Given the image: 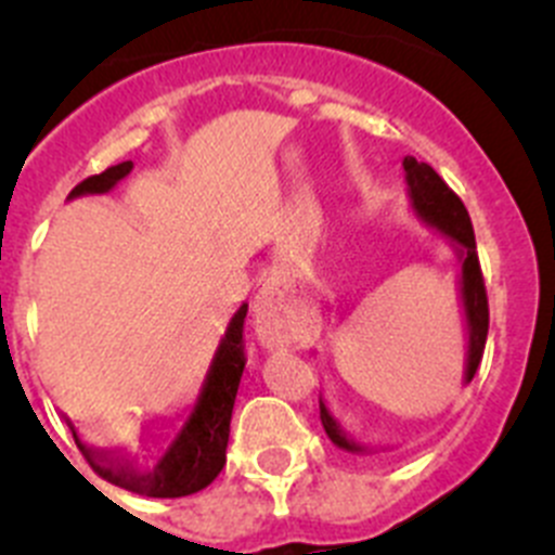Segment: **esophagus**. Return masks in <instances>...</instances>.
Returning <instances> with one entry per match:
<instances>
[{
  "mask_svg": "<svg viewBox=\"0 0 555 555\" xmlns=\"http://www.w3.org/2000/svg\"><path fill=\"white\" fill-rule=\"evenodd\" d=\"M251 323L254 334L260 339V345L266 350H282V348H298L312 334V325L309 320L298 318L295 312H289L287 304H284V295L279 289L276 282H262V287L257 289L251 301Z\"/></svg>",
  "mask_w": 555,
  "mask_h": 555,
  "instance_id": "34e87169",
  "label": "esophagus"
}]
</instances>
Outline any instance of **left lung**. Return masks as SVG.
I'll return each mask as SVG.
<instances>
[{"mask_svg": "<svg viewBox=\"0 0 555 555\" xmlns=\"http://www.w3.org/2000/svg\"><path fill=\"white\" fill-rule=\"evenodd\" d=\"M402 169H405L408 183V199H411V210L422 224L429 230H438L447 243L452 246L454 257L460 266V309H463L465 323V372L463 386L474 380L476 370H479L481 353H485V341H488V293H485V279H481L479 257H476V237L474 227H470V216L460 196L449 189L441 180V175L435 172L429 164L416 160L413 155L402 158ZM320 422H323L325 435L331 443L350 454H372L375 447L356 441L353 435L341 429L334 413L328 411L325 400L320 397Z\"/></svg>", "mask_w": 555, "mask_h": 555, "instance_id": "obj_1", "label": "left lung"}]
</instances>
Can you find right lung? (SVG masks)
I'll use <instances>...</instances> for the list:
<instances>
[{
	"instance_id": "add662e5",
	"label": "right lung",
	"mask_w": 555,
	"mask_h": 555,
	"mask_svg": "<svg viewBox=\"0 0 555 555\" xmlns=\"http://www.w3.org/2000/svg\"><path fill=\"white\" fill-rule=\"evenodd\" d=\"M133 169L131 160H122L117 167H108L106 172L92 175L81 180L67 199L85 194H106L114 185L128 178ZM248 304H241L237 312L227 323L224 336L216 348L214 361L207 366V375L202 380L199 397L191 408L189 418L178 435L172 438L155 463L144 465L133 457L128 449H98L79 438L70 418H65L70 433L76 438V447L87 457L98 476L117 485L131 493L147 495V499H180V495L199 493L216 476L221 474L227 463V441H230L232 408H235L237 386H241L243 366V318H246Z\"/></svg>"
}]
</instances>
